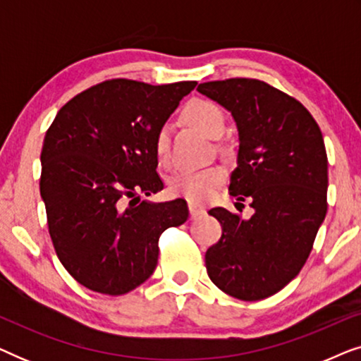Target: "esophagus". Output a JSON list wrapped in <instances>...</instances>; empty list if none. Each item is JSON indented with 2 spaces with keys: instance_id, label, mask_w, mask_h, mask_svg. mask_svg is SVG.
Instances as JSON below:
<instances>
[{
  "instance_id": "34e87169",
  "label": "esophagus",
  "mask_w": 361,
  "mask_h": 361,
  "mask_svg": "<svg viewBox=\"0 0 361 361\" xmlns=\"http://www.w3.org/2000/svg\"><path fill=\"white\" fill-rule=\"evenodd\" d=\"M189 212H190V219L194 220V219H197V216H200V215H204V209H202V207H199V205H195V204H189Z\"/></svg>"
}]
</instances>
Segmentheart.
<instances>
[{
	"mask_svg": "<svg viewBox=\"0 0 361 361\" xmlns=\"http://www.w3.org/2000/svg\"><path fill=\"white\" fill-rule=\"evenodd\" d=\"M187 123L195 126L209 137H220L225 131V113L214 102L209 100H190L184 106L182 113ZM154 152L159 162H167L171 156V137L169 128L161 126L154 137ZM224 169L219 166L202 167V169H180L169 180V190L172 195L202 204L209 200L214 190L224 180Z\"/></svg>",
	"mask_w": 361,
	"mask_h": 361,
	"instance_id": "heart-1",
	"label": "heart"
}]
</instances>
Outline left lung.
<instances>
[{
  "label": "left lung",
  "instance_id": "obj_1",
  "mask_svg": "<svg viewBox=\"0 0 361 361\" xmlns=\"http://www.w3.org/2000/svg\"><path fill=\"white\" fill-rule=\"evenodd\" d=\"M197 90L235 118L238 166L228 189L255 209L250 220L209 210L221 238L207 250V273L231 298L266 299L299 274L327 214L322 131L302 103L256 78L205 82Z\"/></svg>",
  "mask_w": 361,
  "mask_h": 361
}]
</instances>
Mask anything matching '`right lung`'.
<instances>
[{"instance_id": "obj_1", "label": "right lung", "mask_w": 361, "mask_h": 361, "mask_svg": "<svg viewBox=\"0 0 361 361\" xmlns=\"http://www.w3.org/2000/svg\"><path fill=\"white\" fill-rule=\"evenodd\" d=\"M197 82L97 83L68 100L41 152V197L56 253L77 283L121 295L154 273L159 236L189 216L184 199L141 200L164 189L154 137Z\"/></svg>"}]
</instances>
